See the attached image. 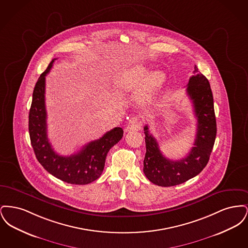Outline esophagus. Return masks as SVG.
I'll return each mask as SVG.
<instances>
[{
    "label": "esophagus",
    "instance_id": "1",
    "mask_svg": "<svg viewBox=\"0 0 248 248\" xmlns=\"http://www.w3.org/2000/svg\"><path fill=\"white\" fill-rule=\"evenodd\" d=\"M142 128V122L138 117H133L129 120L126 127L125 132L130 131H140Z\"/></svg>",
    "mask_w": 248,
    "mask_h": 248
}]
</instances>
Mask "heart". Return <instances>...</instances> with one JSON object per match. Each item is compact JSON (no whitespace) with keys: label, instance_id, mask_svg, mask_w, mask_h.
<instances>
[{"label":"heart","instance_id":"b5f03b06","mask_svg":"<svg viewBox=\"0 0 248 248\" xmlns=\"http://www.w3.org/2000/svg\"><path fill=\"white\" fill-rule=\"evenodd\" d=\"M165 80V73L163 71H150V69L145 66L127 68L119 73L117 79L119 85L125 90H132L143 85V100L152 98L163 86Z\"/></svg>","mask_w":248,"mask_h":248}]
</instances>
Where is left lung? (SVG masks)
<instances>
[{
  "label": "left lung",
  "mask_w": 248,
  "mask_h": 248,
  "mask_svg": "<svg viewBox=\"0 0 248 248\" xmlns=\"http://www.w3.org/2000/svg\"><path fill=\"white\" fill-rule=\"evenodd\" d=\"M193 74L186 91L192 102L197 128L194 147L188 155L177 161L165 158L148 124L144 126L146 154L143 172L151 182L158 186H176L197 176L207 165L212 153L217 135L212 90L208 80L196 66Z\"/></svg>",
  "instance_id": "8db88e82"
}]
</instances>
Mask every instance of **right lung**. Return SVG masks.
<instances>
[{
    "instance_id": "obj_1",
    "label": "right lung",
    "mask_w": 248,
    "mask_h": 248,
    "mask_svg": "<svg viewBox=\"0 0 248 248\" xmlns=\"http://www.w3.org/2000/svg\"><path fill=\"white\" fill-rule=\"evenodd\" d=\"M56 59H53L47 69L41 74L33 90L29 113L31 142L37 160L48 173L70 184L85 185L100 177L104 169L107 154L121 140L124 130L115 127L107 132L102 138L84 145L77 154L70 156H61L53 150L47 138L45 94L46 76Z\"/></svg>"
}]
</instances>
